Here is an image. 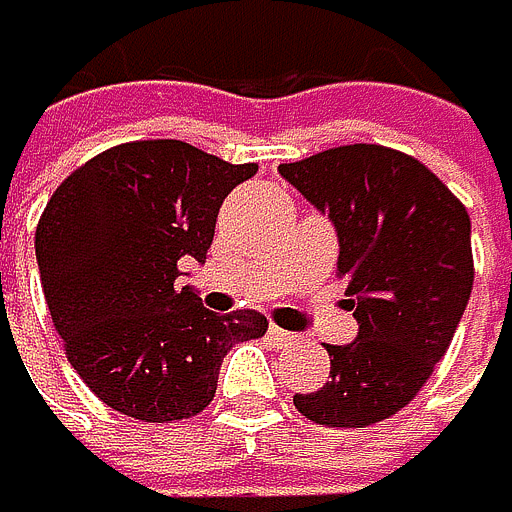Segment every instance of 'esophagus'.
<instances>
[{
    "label": "esophagus",
    "instance_id": "34e87169",
    "mask_svg": "<svg viewBox=\"0 0 512 512\" xmlns=\"http://www.w3.org/2000/svg\"><path fill=\"white\" fill-rule=\"evenodd\" d=\"M267 337H270V341H274V344H286V341H293V334H290V331H283V328H277V325H270Z\"/></svg>",
    "mask_w": 512,
    "mask_h": 512
}]
</instances>
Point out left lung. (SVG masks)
Returning <instances> with one entry per match:
<instances>
[{
  "label": "left lung",
  "mask_w": 512,
  "mask_h": 512,
  "mask_svg": "<svg viewBox=\"0 0 512 512\" xmlns=\"http://www.w3.org/2000/svg\"><path fill=\"white\" fill-rule=\"evenodd\" d=\"M280 175L331 216L360 325L357 341L328 344L331 382L293 405L325 427L379 424L424 389L459 328L475 280L468 210L424 162L376 143L325 149Z\"/></svg>",
  "instance_id": "obj_1"
}]
</instances>
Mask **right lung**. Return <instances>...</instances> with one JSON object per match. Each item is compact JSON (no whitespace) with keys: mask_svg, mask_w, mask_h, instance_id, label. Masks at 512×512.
I'll return each mask as SVG.
<instances>
[{"mask_svg":"<svg viewBox=\"0 0 512 512\" xmlns=\"http://www.w3.org/2000/svg\"><path fill=\"white\" fill-rule=\"evenodd\" d=\"M258 165H229L181 139L104 149L56 187L34 248L56 334L107 408L146 424L200 414L216 398L222 357L264 337L261 312L216 315L181 261H203L216 213Z\"/></svg>","mask_w":512,"mask_h":512,"instance_id":"1","label":"right lung"}]
</instances>
